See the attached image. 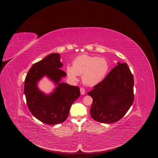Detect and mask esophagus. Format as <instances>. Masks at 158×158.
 <instances>
[{
  "instance_id": "obj_1",
  "label": "esophagus",
  "mask_w": 158,
  "mask_h": 158,
  "mask_svg": "<svg viewBox=\"0 0 158 158\" xmlns=\"http://www.w3.org/2000/svg\"><path fill=\"white\" fill-rule=\"evenodd\" d=\"M80 91H81V95H84L85 94V89L83 88H81Z\"/></svg>"
}]
</instances>
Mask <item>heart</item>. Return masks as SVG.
I'll list each match as a JSON object with an SVG mask.
<instances>
[{
  "label": "heart",
  "instance_id": "obj_1",
  "mask_svg": "<svg viewBox=\"0 0 158 158\" xmlns=\"http://www.w3.org/2000/svg\"><path fill=\"white\" fill-rule=\"evenodd\" d=\"M110 64L103 57L82 54L73 61V66H67L66 73L72 81L77 80V76L82 75L84 84L94 86L101 82L107 75Z\"/></svg>",
  "mask_w": 158,
  "mask_h": 158
}]
</instances>
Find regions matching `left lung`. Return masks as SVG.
<instances>
[{"label":"left lung","instance_id":"obj_1","mask_svg":"<svg viewBox=\"0 0 158 158\" xmlns=\"http://www.w3.org/2000/svg\"><path fill=\"white\" fill-rule=\"evenodd\" d=\"M105 79L88 94L93 102L92 118L102 123L120 120L127 113L134 101V78L126 63H117Z\"/></svg>","mask_w":158,"mask_h":158}]
</instances>
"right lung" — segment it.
<instances>
[{"mask_svg":"<svg viewBox=\"0 0 158 158\" xmlns=\"http://www.w3.org/2000/svg\"><path fill=\"white\" fill-rule=\"evenodd\" d=\"M60 60L58 53L47 56L32 66L24 82V94L31 113L38 120L49 125L66 120L71 105L81 95L78 86L60 82L67 75L60 69L63 63ZM44 76L56 86L49 94H45L37 87V83Z\"/></svg>","mask_w":158,"mask_h":158,"instance_id":"obj_1","label":"right lung"}]
</instances>
